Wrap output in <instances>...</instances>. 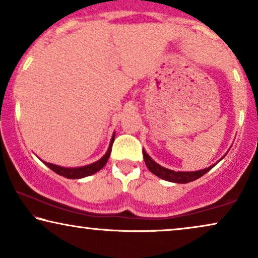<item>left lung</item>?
<instances>
[{"label":"left lung","mask_w":258,"mask_h":258,"mask_svg":"<svg viewBox=\"0 0 258 258\" xmlns=\"http://www.w3.org/2000/svg\"><path fill=\"white\" fill-rule=\"evenodd\" d=\"M225 156V155H224ZM223 156V157H224ZM223 157L221 160H223ZM143 158L144 162H146L147 168L153 172L154 175H156L157 177H160L162 179H165V181L169 182H174V183H189L195 181V179L200 178L201 176H203L204 174H207L210 169H213L216 164L210 165L206 169H202V170H197V171H175V170H170V169H167L164 167H162L158 163H156L153 158H151L149 155L147 154V151L143 149Z\"/></svg>","instance_id":"obj_1"}]
</instances>
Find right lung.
Wrapping results in <instances>:
<instances>
[{"label": "right lung", "instance_id": "obj_1", "mask_svg": "<svg viewBox=\"0 0 258 258\" xmlns=\"http://www.w3.org/2000/svg\"><path fill=\"white\" fill-rule=\"evenodd\" d=\"M114 140H115V133L112 134V137H111V140H110V144H109V148H108L107 153L103 155V157H101L100 160L96 161V162H94V163L88 164V165H83V167L67 168V167H61V165H56V164H52V163H48V162L42 161L41 158H40V160L43 162V163L47 165L48 168H50L52 171H55L56 174L63 176V177L73 178V179L83 178V177H87V176H90V175L95 174V172L100 171L101 169L103 168L105 164H107L108 158H109V156H110L111 147H112V143H114Z\"/></svg>", "mask_w": 258, "mask_h": 258}]
</instances>
